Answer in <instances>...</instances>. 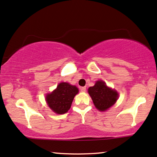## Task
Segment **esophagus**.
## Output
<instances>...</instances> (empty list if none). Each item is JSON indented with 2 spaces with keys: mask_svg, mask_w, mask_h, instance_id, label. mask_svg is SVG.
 I'll return each instance as SVG.
<instances>
[{
  "mask_svg": "<svg viewBox=\"0 0 157 157\" xmlns=\"http://www.w3.org/2000/svg\"><path fill=\"white\" fill-rule=\"evenodd\" d=\"M80 90H81V91L83 92V93H85V92L86 91V87H82L80 88Z\"/></svg>",
  "mask_w": 157,
  "mask_h": 157,
  "instance_id": "34e87169",
  "label": "esophagus"
}]
</instances>
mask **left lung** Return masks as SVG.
Here are the masks:
<instances>
[{"label": "left lung", "mask_w": 157, "mask_h": 157, "mask_svg": "<svg viewBox=\"0 0 157 157\" xmlns=\"http://www.w3.org/2000/svg\"><path fill=\"white\" fill-rule=\"evenodd\" d=\"M88 93L95 108L100 111H105L116 103L118 98V92L106 85L103 80H98L88 88Z\"/></svg>", "instance_id": "8db88e82"}]
</instances>
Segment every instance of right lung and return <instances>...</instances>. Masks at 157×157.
<instances>
[{
  "instance_id": "right-lung-1",
  "label": "right lung",
  "mask_w": 157,
  "mask_h": 157,
  "mask_svg": "<svg viewBox=\"0 0 157 157\" xmlns=\"http://www.w3.org/2000/svg\"><path fill=\"white\" fill-rule=\"evenodd\" d=\"M78 88L67 82H61L57 88L46 95L49 107L57 114H64L70 110L75 96L78 93Z\"/></svg>"
}]
</instances>
